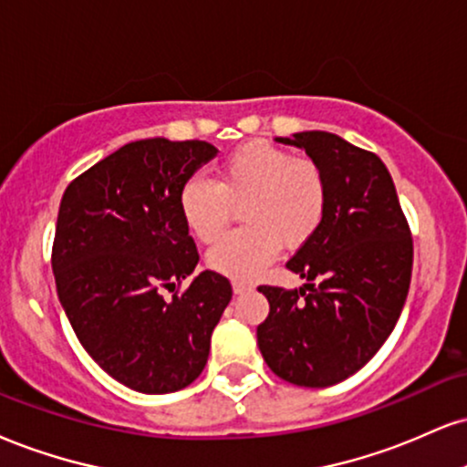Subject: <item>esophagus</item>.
<instances>
[{
  "label": "esophagus",
  "mask_w": 467,
  "mask_h": 467,
  "mask_svg": "<svg viewBox=\"0 0 467 467\" xmlns=\"http://www.w3.org/2000/svg\"><path fill=\"white\" fill-rule=\"evenodd\" d=\"M252 287H250V285H245V283H239V280H234V283H233V291H234V294H245V291H250Z\"/></svg>",
  "instance_id": "1"
}]
</instances>
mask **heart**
Masks as SVG:
<instances>
[{"instance_id": "heart-1", "label": "heart", "mask_w": 467, "mask_h": 467, "mask_svg": "<svg viewBox=\"0 0 467 467\" xmlns=\"http://www.w3.org/2000/svg\"><path fill=\"white\" fill-rule=\"evenodd\" d=\"M328 180L317 162L296 159L289 150L250 141L233 150L215 180L191 176L178 191L184 226L211 244L244 204L241 230L217 241L206 254L213 272L250 280L278 254L280 244L300 250L311 244L328 215Z\"/></svg>"}]
</instances>
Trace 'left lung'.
<instances>
[{
  "mask_svg": "<svg viewBox=\"0 0 467 467\" xmlns=\"http://www.w3.org/2000/svg\"><path fill=\"white\" fill-rule=\"evenodd\" d=\"M276 141L322 167L330 200L317 237L287 261L305 287H258L269 302L258 350L287 383L330 387L358 372L394 330L411 285V228L374 151L319 130Z\"/></svg>",
  "mask_w": 467,
  "mask_h": 467,
  "instance_id": "8db88e82",
  "label": "left lung"
}]
</instances>
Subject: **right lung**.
I'll return each instance as SVG.
<instances>
[{
	"label": "right lung",
	"instance_id": "right-lung-1",
	"mask_svg": "<svg viewBox=\"0 0 467 467\" xmlns=\"http://www.w3.org/2000/svg\"><path fill=\"white\" fill-rule=\"evenodd\" d=\"M217 154L206 141L143 139L71 180L52 245L56 291L93 361L141 394H170L204 369L233 297L228 278L193 274L200 254L178 191ZM162 288H176L170 301Z\"/></svg>",
	"mask_w": 467,
	"mask_h": 467
}]
</instances>
